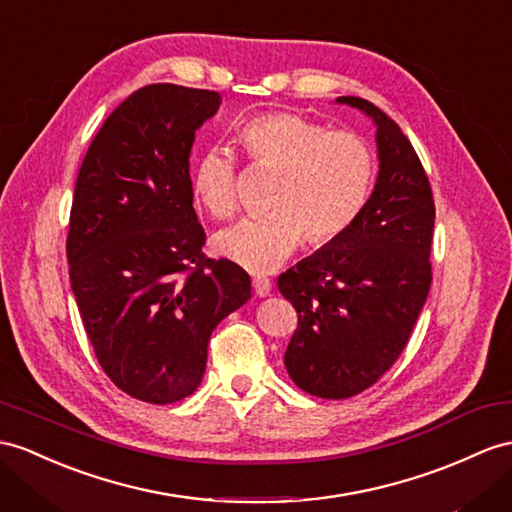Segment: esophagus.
<instances>
[{
    "mask_svg": "<svg viewBox=\"0 0 512 512\" xmlns=\"http://www.w3.org/2000/svg\"><path fill=\"white\" fill-rule=\"evenodd\" d=\"M253 287H255V294L259 298H264V296H268L272 292V283L266 277H255L253 279Z\"/></svg>",
    "mask_w": 512,
    "mask_h": 512,
    "instance_id": "34e87169",
    "label": "esophagus"
}]
</instances>
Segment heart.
I'll use <instances>...</instances> for the list:
<instances>
[{"instance_id": "b5f03b06", "label": "heart", "mask_w": 512, "mask_h": 512, "mask_svg": "<svg viewBox=\"0 0 512 512\" xmlns=\"http://www.w3.org/2000/svg\"><path fill=\"white\" fill-rule=\"evenodd\" d=\"M255 166L279 170L272 214L246 216L216 233L214 248L251 272H272L303 244H329L355 225L374 186L376 162L368 140L307 116L261 114L240 127ZM192 194L212 218L235 212V157L212 144L192 168Z\"/></svg>"}]
</instances>
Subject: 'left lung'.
Masks as SVG:
<instances>
[{
    "instance_id": "8db88e82",
    "label": "left lung",
    "mask_w": 512,
    "mask_h": 512,
    "mask_svg": "<svg viewBox=\"0 0 512 512\" xmlns=\"http://www.w3.org/2000/svg\"><path fill=\"white\" fill-rule=\"evenodd\" d=\"M335 101L376 127L374 190L342 238L279 277V292L298 313L287 374L326 400L357 396L400 357L430 290L435 229L428 177L398 123L361 97Z\"/></svg>"
}]
</instances>
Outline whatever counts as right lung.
I'll list each match as a JSON object with an SVG mask.
<instances>
[{
  "mask_svg": "<svg viewBox=\"0 0 512 512\" xmlns=\"http://www.w3.org/2000/svg\"><path fill=\"white\" fill-rule=\"evenodd\" d=\"M220 101L175 84L136 90L103 123L77 175L71 290L103 372L142 402L192 396L209 337L251 298L240 266L205 259L192 207L194 134Z\"/></svg>",
  "mask_w": 512,
  "mask_h": 512,
  "instance_id": "1",
  "label": "right lung"
}]
</instances>
